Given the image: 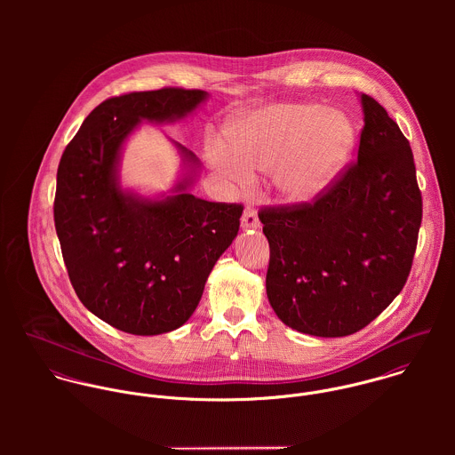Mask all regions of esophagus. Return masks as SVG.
I'll return each mask as SVG.
<instances>
[{"mask_svg":"<svg viewBox=\"0 0 455 455\" xmlns=\"http://www.w3.org/2000/svg\"><path fill=\"white\" fill-rule=\"evenodd\" d=\"M259 226L258 212H256L254 208L247 206L245 212H243V217H242V228H243V229H258Z\"/></svg>","mask_w":455,"mask_h":455,"instance_id":"34e87169","label":"esophagus"}]
</instances>
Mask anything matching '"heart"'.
<instances>
[{"mask_svg": "<svg viewBox=\"0 0 455 455\" xmlns=\"http://www.w3.org/2000/svg\"><path fill=\"white\" fill-rule=\"evenodd\" d=\"M231 145L212 140L206 159L229 184L247 191L256 173L273 172L287 203L310 204L324 196L345 170L355 126L339 110L317 103H271L240 117L229 131Z\"/></svg>", "mask_w": 455, "mask_h": 455, "instance_id": "b5f03b06", "label": "heart"}]
</instances>
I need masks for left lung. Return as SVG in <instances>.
Segmentation results:
<instances>
[{"instance_id":"8db88e82","label":"left lung","mask_w":455,"mask_h":455,"mask_svg":"<svg viewBox=\"0 0 455 455\" xmlns=\"http://www.w3.org/2000/svg\"><path fill=\"white\" fill-rule=\"evenodd\" d=\"M364 116L357 163L314 204L259 213L269 243L266 294L289 327L348 336L401 292L422 222L408 140L386 108L359 94Z\"/></svg>"}]
</instances>
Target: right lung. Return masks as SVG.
<instances>
[{
    "label": "right lung",
    "mask_w": 455,
    "mask_h": 455,
    "mask_svg": "<svg viewBox=\"0 0 455 455\" xmlns=\"http://www.w3.org/2000/svg\"><path fill=\"white\" fill-rule=\"evenodd\" d=\"M208 98L175 87L110 98L61 157L54 222L66 269L84 307L119 331L154 336L186 324L238 235L243 206L191 195L201 163L172 138L180 172L166 193L141 195L121 179L126 143L141 123H180Z\"/></svg>",
    "instance_id": "obj_1"
}]
</instances>
